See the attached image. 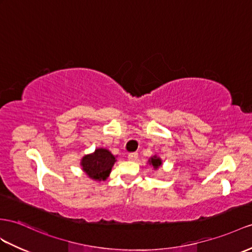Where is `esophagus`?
Returning <instances> with one entry per match:
<instances>
[{
  "label": "esophagus",
  "instance_id": "34e87169",
  "mask_svg": "<svg viewBox=\"0 0 252 252\" xmlns=\"http://www.w3.org/2000/svg\"><path fill=\"white\" fill-rule=\"evenodd\" d=\"M128 159H129V160H132V161L137 160L138 153H130V154H128Z\"/></svg>",
  "mask_w": 252,
  "mask_h": 252
}]
</instances>
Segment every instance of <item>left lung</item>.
Here are the masks:
<instances>
[{"label":"left lung","instance_id":"1","mask_svg":"<svg viewBox=\"0 0 252 252\" xmlns=\"http://www.w3.org/2000/svg\"><path fill=\"white\" fill-rule=\"evenodd\" d=\"M150 164H152L153 167H154L155 169H157V168H159V165L161 164V160H160V159H159V158H157L156 156H154V158L151 159Z\"/></svg>","mask_w":252,"mask_h":252}]
</instances>
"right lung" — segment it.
<instances>
[{
	"mask_svg": "<svg viewBox=\"0 0 252 252\" xmlns=\"http://www.w3.org/2000/svg\"><path fill=\"white\" fill-rule=\"evenodd\" d=\"M115 162V157L105 149H97L94 154L84 156L81 165L89 177L97 181L107 179Z\"/></svg>",
	"mask_w": 252,
	"mask_h": 252,
	"instance_id": "obj_1",
	"label": "right lung"
}]
</instances>
